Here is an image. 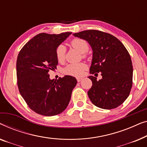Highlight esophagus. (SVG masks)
<instances>
[{
    "label": "esophagus",
    "instance_id": "obj_1",
    "mask_svg": "<svg viewBox=\"0 0 147 147\" xmlns=\"http://www.w3.org/2000/svg\"><path fill=\"white\" fill-rule=\"evenodd\" d=\"M76 80H77V81L78 82H80V81H81V80H82V78H76Z\"/></svg>",
    "mask_w": 147,
    "mask_h": 147
}]
</instances>
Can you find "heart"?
<instances>
[{"label":"heart","instance_id":"obj_1","mask_svg":"<svg viewBox=\"0 0 147 147\" xmlns=\"http://www.w3.org/2000/svg\"><path fill=\"white\" fill-rule=\"evenodd\" d=\"M71 45L80 53H85L88 50V43L85 40L80 38H74L71 41ZM56 57L59 61H64L65 57L66 47L65 45H61L56 49ZM86 65L83 63L69 64L63 69L65 74L74 76H80L82 74L83 71L86 69Z\"/></svg>","mask_w":147,"mask_h":147}]
</instances>
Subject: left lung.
I'll return each mask as SVG.
<instances>
[{"label": "left lung", "mask_w": 147, "mask_h": 147, "mask_svg": "<svg viewBox=\"0 0 147 147\" xmlns=\"http://www.w3.org/2000/svg\"><path fill=\"white\" fill-rule=\"evenodd\" d=\"M73 36L87 41L91 47L90 73L102 75L99 80L88 76L92 82L88 91L90 100L99 108H117L128 98L133 84V68L129 52L119 39L100 30H84Z\"/></svg>", "instance_id": "left-lung-1"}]
</instances>
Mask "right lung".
Segmentation results:
<instances>
[{
  "label": "right lung",
  "mask_w": 147,
  "mask_h": 147,
  "mask_svg": "<svg viewBox=\"0 0 147 147\" xmlns=\"http://www.w3.org/2000/svg\"><path fill=\"white\" fill-rule=\"evenodd\" d=\"M72 32L60 34L40 33L20 50L16 61V76L19 92L28 107L44 116L63 112L71 98L77 80L66 75L51 79L49 71L57 69L56 49Z\"/></svg>",
  "instance_id": "right-lung-1"
}]
</instances>
